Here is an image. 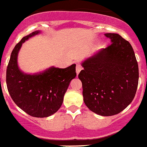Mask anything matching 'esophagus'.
<instances>
[{
  "instance_id": "1",
  "label": "esophagus",
  "mask_w": 147,
  "mask_h": 147,
  "mask_svg": "<svg viewBox=\"0 0 147 147\" xmlns=\"http://www.w3.org/2000/svg\"><path fill=\"white\" fill-rule=\"evenodd\" d=\"M82 69V67L79 64H76V73L77 75H78L79 72H80V70Z\"/></svg>"
}]
</instances>
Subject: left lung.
Wrapping results in <instances>:
<instances>
[{
	"mask_svg": "<svg viewBox=\"0 0 147 147\" xmlns=\"http://www.w3.org/2000/svg\"><path fill=\"white\" fill-rule=\"evenodd\" d=\"M111 44L87 57L78 78L83 101L103 116L118 114L131 103L138 83V66L129 42L118 34H105Z\"/></svg>",
	"mask_w": 147,
	"mask_h": 147,
	"instance_id": "1",
	"label": "left lung"
}]
</instances>
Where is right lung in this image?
<instances>
[{
    "instance_id": "obj_1",
    "label": "right lung",
    "mask_w": 147,
    "mask_h": 147,
    "mask_svg": "<svg viewBox=\"0 0 147 147\" xmlns=\"http://www.w3.org/2000/svg\"><path fill=\"white\" fill-rule=\"evenodd\" d=\"M41 34L36 31L26 36L16 45L6 69V85L13 101L30 116L48 117L59 111L71 80L76 77L75 67H50L34 74L24 72L18 66V54L22 44Z\"/></svg>"
}]
</instances>
